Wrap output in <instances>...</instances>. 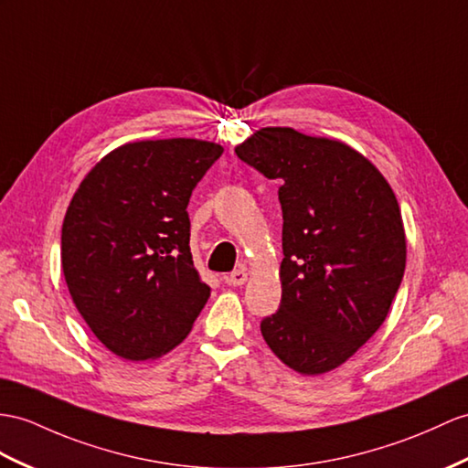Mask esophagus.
<instances>
[{"instance_id":"1","label":"esophagus","mask_w":468,"mask_h":468,"mask_svg":"<svg viewBox=\"0 0 468 468\" xmlns=\"http://www.w3.org/2000/svg\"><path fill=\"white\" fill-rule=\"evenodd\" d=\"M224 280L228 286H242V283H246V280H248V273H246V270H234L232 273H228Z\"/></svg>"}]
</instances>
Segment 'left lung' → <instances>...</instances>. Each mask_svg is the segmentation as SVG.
Here are the masks:
<instances>
[{
  "label": "left lung",
  "instance_id": "obj_1",
  "mask_svg": "<svg viewBox=\"0 0 468 468\" xmlns=\"http://www.w3.org/2000/svg\"><path fill=\"white\" fill-rule=\"evenodd\" d=\"M236 154L282 182V302L261 335L293 371H332L378 332L401 286L397 198L366 156L334 139L266 127Z\"/></svg>",
  "mask_w": 468,
  "mask_h": 468
}]
</instances>
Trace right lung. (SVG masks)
<instances>
[{"mask_svg":"<svg viewBox=\"0 0 468 468\" xmlns=\"http://www.w3.org/2000/svg\"><path fill=\"white\" fill-rule=\"evenodd\" d=\"M222 153L198 139L129 143L101 158L73 195L61 230L63 276L90 332L115 356H165L208 302L186 207Z\"/></svg>","mask_w":468,"mask_h":468,"instance_id":"right-lung-1","label":"right lung"}]
</instances>
